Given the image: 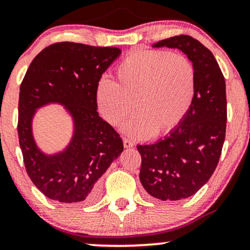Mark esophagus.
<instances>
[{"label": "esophagus", "instance_id": "obj_1", "mask_svg": "<svg viewBox=\"0 0 250 250\" xmlns=\"http://www.w3.org/2000/svg\"><path fill=\"white\" fill-rule=\"evenodd\" d=\"M124 146L125 147V148H130V147L133 146V143H132L130 139L125 138V139H124Z\"/></svg>", "mask_w": 250, "mask_h": 250}]
</instances>
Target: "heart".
Listing matches in <instances>:
<instances>
[{
  "instance_id": "obj_1",
  "label": "heart",
  "mask_w": 250,
  "mask_h": 250,
  "mask_svg": "<svg viewBox=\"0 0 250 250\" xmlns=\"http://www.w3.org/2000/svg\"><path fill=\"white\" fill-rule=\"evenodd\" d=\"M115 76L117 83L108 78L98 82V108L107 122L119 125L135 106L137 115L124 128L135 138L171 132L194 102L196 70L185 55L165 50L131 52L119 63Z\"/></svg>"
}]
</instances>
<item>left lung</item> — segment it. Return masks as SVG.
I'll return each instance as SVG.
<instances>
[{
	"instance_id": "obj_1",
	"label": "left lung",
	"mask_w": 250,
	"mask_h": 250,
	"mask_svg": "<svg viewBox=\"0 0 250 250\" xmlns=\"http://www.w3.org/2000/svg\"><path fill=\"white\" fill-rule=\"evenodd\" d=\"M164 46L178 48L194 63L196 94L177 128L159 142L137 146L139 179L154 198L179 200L196 194L219 163L227 129L226 80L212 52L195 38L180 35L153 45Z\"/></svg>"
}]
</instances>
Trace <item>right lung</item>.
I'll return each mask as SVG.
<instances>
[{
  "label": "right lung",
  "instance_id": "add662e5",
  "mask_svg": "<svg viewBox=\"0 0 250 250\" xmlns=\"http://www.w3.org/2000/svg\"><path fill=\"white\" fill-rule=\"evenodd\" d=\"M121 54L118 47L62 42L45 47L30 63L20 86L18 135L26 171L50 199L65 204L93 203L100 178L124 150L113 126L97 112L96 87ZM62 104L73 119L74 132L61 152L45 154L33 139L38 108Z\"/></svg>",
  "mask_w": 250,
  "mask_h": 250
}]
</instances>
